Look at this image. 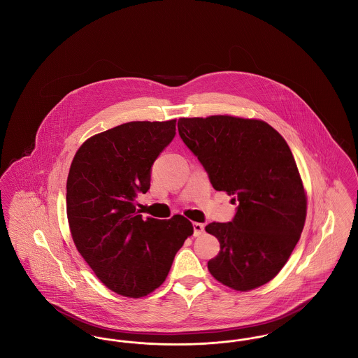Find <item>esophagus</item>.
Returning a JSON list of instances; mask_svg holds the SVG:
<instances>
[{"label": "esophagus", "instance_id": "obj_1", "mask_svg": "<svg viewBox=\"0 0 358 358\" xmlns=\"http://www.w3.org/2000/svg\"><path fill=\"white\" fill-rule=\"evenodd\" d=\"M205 225L201 222H193V235L200 236L204 232Z\"/></svg>", "mask_w": 358, "mask_h": 358}]
</instances>
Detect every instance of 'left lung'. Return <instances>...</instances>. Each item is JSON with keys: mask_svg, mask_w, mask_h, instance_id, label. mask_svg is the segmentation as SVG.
Listing matches in <instances>:
<instances>
[{"mask_svg": "<svg viewBox=\"0 0 358 358\" xmlns=\"http://www.w3.org/2000/svg\"><path fill=\"white\" fill-rule=\"evenodd\" d=\"M178 133L212 187L238 203L232 222L205 227L220 241L209 273L244 292L268 283L287 263L306 222V190L287 142L264 120L232 115L180 118Z\"/></svg>", "mask_w": 358, "mask_h": 358, "instance_id": "left-lung-1", "label": "left lung"}]
</instances>
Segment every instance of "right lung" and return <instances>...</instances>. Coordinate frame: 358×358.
Segmentation results:
<instances>
[{
  "label": "right lung",
  "instance_id": "1",
  "mask_svg": "<svg viewBox=\"0 0 358 358\" xmlns=\"http://www.w3.org/2000/svg\"><path fill=\"white\" fill-rule=\"evenodd\" d=\"M177 120H136L90 136L67 178V217L76 250L107 289L142 298L158 289L193 235L182 215L157 220L136 212L150 169L176 136Z\"/></svg>",
  "mask_w": 358,
  "mask_h": 358
}]
</instances>
